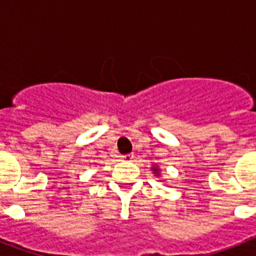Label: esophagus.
I'll list each match as a JSON object with an SVG mask.
<instances>
[{
	"mask_svg": "<svg viewBox=\"0 0 256 256\" xmlns=\"http://www.w3.org/2000/svg\"><path fill=\"white\" fill-rule=\"evenodd\" d=\"M134 158V154H126V156H122V160H132Z\"/></svg>",
	"mask_w": 256,
	"mask_h": 256,
	"instance_id": "34e87169",
	"label": "esophagus"
}]
</instances>
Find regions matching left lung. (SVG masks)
I'll return each mask as SVG.
<instances>
[{
    "label": "left lung",
    "mask_w": 256,
    "mask_h": 256,
    "mask_svg": "<svg viewBox=\"0 0 256 256\" xmlns=\"http://www.w3.org/2000/svg\"><path fill=\"white\" fill-rule=\"evenodd\" d=\"M152 171H154V172H156V175H160V174H158V172H160V168H156V166H152Z\"/></svg>",
    "instance_id": "1"
}]
</instances>
